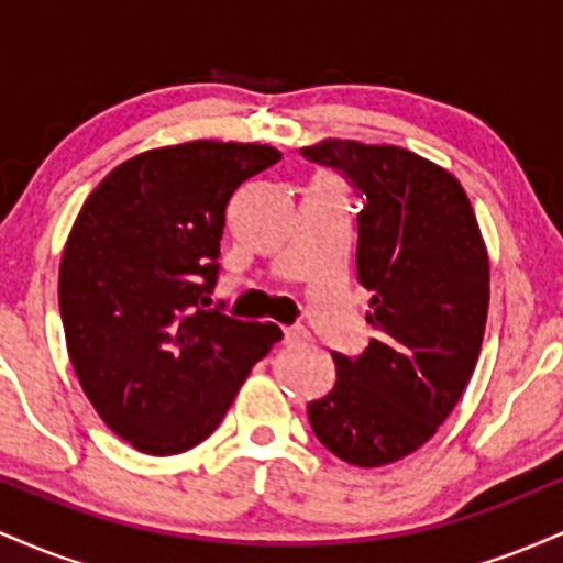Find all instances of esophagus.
<instances>
[{"mask_svg":"<svg viewBox=\"0 0 563 563\" xmlns=\"http://www.w3.org/2000/svg\"><path fill=\"white\" fill-rule=\"evenodd\" d=\"M283 341L286 344H303V341H309V331L301 325H288L283 328Z\"/></svg>","mask_w":563,"mask_h":563,"instance_id":"esophagus-1","label":"esophagus"}]
</instances>
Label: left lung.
I'll return each instance as SVG.
<instances>
[{
  "instance_id": "left-lung-1",
  "label": "left lung",
  "mask_w": 563,
  "mask_h": 563,
  "mask_svg": "<svg viewBox=\"0 0 563 563\" xmlns=\"http://www.w3.org/2000/svg\"><path fill=\"white\" fill-rule=\"evenodd\" d=\"M303 156L365 196L357 277L373 290L365 354H333L335 384L309 423L341 461L378 468L423 448L466 391L489 309V256L471 200L448 169L397 145L328 137Z\"/></svg>"
}]
</instances>
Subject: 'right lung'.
<instances>
[{"instance_id":"right-lung-1","label":"right lung","mask_w":563,"mask_h":563,"mask_svg":"<svg viewBox=\"0 0 563 563\" xmlns=\"http://www.w3.org/2000/svg\"><path fill=\"white\" fill-rule=\"evenodd\" d=\"M280 161L262 142L192 140L124 161L84 200L57 277L70 365L97 416L145 455L214 434L275 322L200 309L232 192Z\"/></svg>"}]
</instances>
